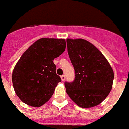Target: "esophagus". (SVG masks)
I'll return each mask as SVG.
<instances>
[{
	"label": "esophagus",
	"mask_w": 129,
	"mask_h": 129,
	"mask_svg": "<svg viewBox=\"0 0 129 129\" xmlns=\"http://www.w3.org/2000/svg\"><path fill=\"white\" fill-rule=\"evenodd\" d=\"M60 78H61L62 81H64V80H65V76H64V75H62L61 77H60Z\"/></svg>",
	"instance_id": "1"
}]
</instances>
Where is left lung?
Masks as SVG:
<instances>
[{
  "label": "left lung",
  "instance_id": "1",
  "mask_svg": "<svg viewBox=\"0 0 129 129\" xmlns=\"http://www.w3.org/2000/svg\"><path fill=\"white\" fill-rule=\"evenodd\" d=\"M75 79L64 83L72 101L82 108H91L105 99L113 87L114 72L102 52L82 39H67Z\"/></svg>",
  "mask_w": 129,
  "mask_h": 129
}]
</instances>
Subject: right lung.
<instances>
[{"label":"right lung","instance_id":"obj_1","mask_svg":"<svg viewBox=\"0 0 129 129\" xmlns=\"http://www.w3.org/2000/svg\"><path fill=\"white\" fill-rule=\"evenodd\" d=\"M65 48L64 39L42 38L20 56L12 72V81L16 95L23 103L39 107L50 99L61 81L53 60Z\"/></svg>","mask_w":129,"mask_h":129}]
</instances>
